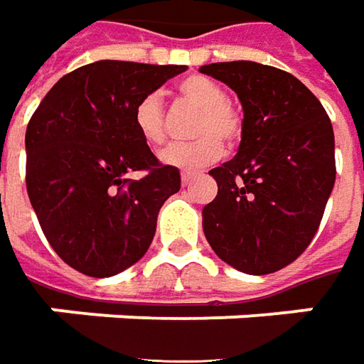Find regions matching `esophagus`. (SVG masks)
Instances as JSON below:
<instances>
[{
	"mask_svg": "<svg viewBox=\"0 0 364 364\" xmlns=\"http://www.w3.org/2000/svg\"><path fill=\"white\" fill-rule=\"evenodd\" d=\"M180 178H182V184H184V186H188V184L194 180V174H190V172H182V176Z\"/></svg>",
	"mask_w": 364,
	"mask_h": 364,
	"instance_id": "obj_1",
	"label": "esophagus"
}]
</instances>
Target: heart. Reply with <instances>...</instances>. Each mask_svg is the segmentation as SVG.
I'll list each match as a JSON object with an SVG mask.
<instances>
[{
    "label": "heart",
    "instance_id": "heart-1",
    "mask_svg": "<svg viewBox=\"0 0 364 364\" xmlns=\"http://www.w3.org/2000/svg\"><path fill=\"white\" fill-rule=\"evenodd\" d=\"M176 94L182 104L198 109L190 128V134L198 140L168 148L160 154V162L178 170L196 172L220 158V140L234 144L240 138L242 118L238 109L226 102L224 87L206 75L184 77L176 85ZM132 122L146 146L160 148L166 142L164 109L156 94H146L138 100L132 112Z\"/></svg>",
    "mask_w": 364,
    "mask_h": 364
}]
</instances>
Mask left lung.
<instances>
[{
	"label": "left lung",
	"mask_w": 364,
	"mask_h": 364,
	"mask_svg": "<svg viewBox=\"0 0 364 364\" xmlns=\"http://www.w3.org/2000/svg\"><path fill=\"white\" fill-rule=\"evenodd\" d=\"M236 92L242 138L210 170L218 194L202 210L212 250L246 274H270L311 245L335 186V134L323 104L289 72L256 62L202 65Z\"/></svg>",
	"instance_id": "left-lung-1"
}]
</instances>
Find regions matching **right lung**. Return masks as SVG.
I'll return each instance as SVG.
<instances>
[{
  "instance_id": "right-lung-1",
  "label": "right lung",
  "mask_w": 364,
  "mask_h": 364,
  "mask_svg": "<svg viewBox=\"0 0 364 364\" xmlns=\"http://www.w3.org/2000/svg\"><path fill=\"white\" fill-rule=\"evenodd\" d=\"M186 65L100 60L51 87L26 132L28 196L65 264L106 279L136 264L152 245L158 212L180 190L132 122L138 100ZM132 171H144L134 181Z\"/></svg>"
}]
</instances>
